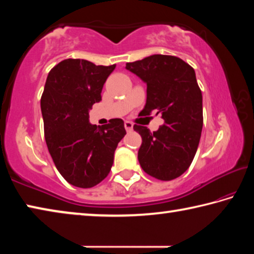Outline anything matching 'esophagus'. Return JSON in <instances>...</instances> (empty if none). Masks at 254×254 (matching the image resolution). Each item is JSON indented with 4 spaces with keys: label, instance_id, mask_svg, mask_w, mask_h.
<instances>
[{
    "label": "esophagus",
    "instance_id": "obj_1",
    "mask_svg": "<svg viewBox=\"0 0 254 254\" xmlns=\"http://www.w3.org/2000/svg\"><path fill=\"white\" fill-rule=\"evenodd\" d=\"M124 127H126V130H127V132H131V131L133 130V124H132V122H130V121H126V122H124Z\"/></svg>",
    "mask_w": 254,
    "mask_h": 254
}]
</instances>
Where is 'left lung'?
I'll list each match as a JSON object with an SVG mask.
<instances>
[{
	"mask_svg": "<svg viewBox=\"0 0 254 254\" xmlns=\"http://www.w3.org/2000/svg\"><path fill=\"white\" fill-rule=\"evenodd\" d=\"M126 68L147 84L142 113L161 114L165 124L153 133L135 126L142 137L140 166L159 180H173L186 171L198 148L203 128V96L194 68L175 56L152 55Z\"/></svg>",
	"mask_w": 254,
	"mask_h": 254,
	"instance_id": "obj_1",
	"label": "left lung"
}]
</instances>
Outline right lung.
I'll list each match as a JSON object with an SVG mask.
<instances>
[{
	"instance_id": "add662e5",
	"label": "right lung",
	"mask_w": 254,
	"mask_h": 254,
	"mask_svg": "<svg viewBox=\"0 0 254 254\" xmlns=\"http://www.w3.org/2000/svg\"><path fill=\"white\" fill-rule=\"evenodd\" d=\"M114 69L115 65L65 59L47 77L40 102L46 143L56 168L72 186L100 184L127 134L121 119H112L103 127L89 123V110L102 101L103 86Z\"/></svg>"
}]
</instances>
